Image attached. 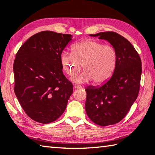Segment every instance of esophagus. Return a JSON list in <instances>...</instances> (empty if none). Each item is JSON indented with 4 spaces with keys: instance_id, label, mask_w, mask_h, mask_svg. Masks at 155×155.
Here are the masks:
<instances>
[{
    "instance_id": "34e87169",
    "label": "esophagus",
    "mask_w": 155,
    "mask_h": 155,
    "mask_svg": "<svg viewBox=\"0 0 155 155\" xmlns=\"http://www.w3.org/2000/svg\"><path fill=\"white\" fill-rule=\"evenodd\" d=\"M74 89H80V88H82V87H81V86H79V85H74Z\"/></svg>"
}]
</instances>
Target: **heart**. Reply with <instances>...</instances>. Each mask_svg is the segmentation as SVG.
I'll return each instance as SVG.
<instances>
[{
    "instance_id": "b5f03b06",
    "label": "heart",
    "mask_w": 155,
    "mask_h": 155,
    "mask_svg": "<svg viewBox=\"0 0 155 155\" xmlns=\"http://www.w3.org/2000/svg\"><path fill=\"white\" fill-rule=\"evenodd\" d=\"M63 70L72 77L83 67L84 71L74 76L72 81L85 83L93 81L96 84L104 83L112 77L118 62L115 48L101 41L87 40L72 46V52L64 51L60 56Z\"/></svg>"
}]
</instances>
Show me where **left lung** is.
<instances>
[{
    "label": "left lung",
    "mask_w": 155,
    "mask_h": 155,
    "mask_svg": "<svg viewBox=\"0 0 155 155\" xmlns=\"http://www.w3.org/2000/svg\"><path fill=\"white\" fill-rule=\"evenodd\" d=\"M90 36L107 41L118 54V62L112 77L101 85H90L85 89L87 115L95 124L105 127L121 121L137 99L141 62L130 41L118 33L107 31Z\"/></svg>",
    "instance_id": "8db88e82"
}]
</instances>
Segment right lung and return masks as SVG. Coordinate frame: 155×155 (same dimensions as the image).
<instances>
[{"mask_svg": "<svg viewBox=\"0 0 155 155\" xmlns=\"http://www.w3.org/2000/svg\"><path fill=\"white\" fill-rule=\"evenodd\" d=\"M72 40L70 34L41 31L17 52L14 91L26 114L36 122L55 121L66 108L73 87L63 74L60 56Z\"/></svg>", "mask_w": 155, "mask_h": 155, "instance_id": "obj_1", "label": "right lung"}]
</instances>
